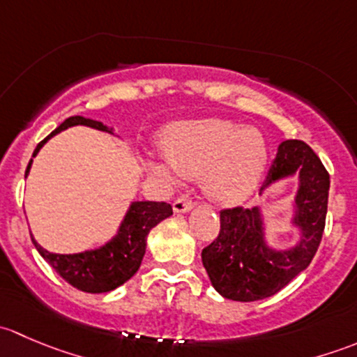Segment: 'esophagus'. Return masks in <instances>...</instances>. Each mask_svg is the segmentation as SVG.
I'll list each match as a JSON object with an SVG mask.
<instances>
[{
	"mask_svg": "<svg viewBox=\"0 0 357 357\" xmlns=\"http://www.w3.org/2000/svg\"><path fill=\"white\" fill-rule=\"evenodd\" d=\"M172 208H174L176 214H183V212H188L193 208V202L188 199V197H179V199L174 200L172 204Z\"/></svg>",
	"mask_w": 357,
	"mask_h": 357,
	"instance_id": "34e87169",
	"label": "esophagus"
}]
</instances>
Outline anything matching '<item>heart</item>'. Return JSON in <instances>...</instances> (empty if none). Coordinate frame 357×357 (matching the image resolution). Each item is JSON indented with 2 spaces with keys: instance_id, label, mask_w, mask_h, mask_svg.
Returning a JSON list of instances; mask_svg holds the SVG:
<instances>
[{
  "instance_id": "heart-1",
  "label": "heart",
  "mask_w": 357,
  "mask_h": 357,
  "mask_svg": "<svg viewBox=\"0 0 357 357\" xmlns=\"http://www.w3.org/2000/svg\"><path fill=\"white\" fill-rule=\"evenodd\" d=\"M158 146L164 160H146L153 176H200L205 195L222 205L247 200L261 183L269 158L268 142L257 128L222 117L172 122L160 132Z\"/></svg>"
}]
</instances>
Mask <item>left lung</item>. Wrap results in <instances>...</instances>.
<instances>
[{"label":"left lung","mask_w":357,"mask_h":357,"mask_svg":"<svg viewBox=\"0 0 357 357\" xmlns=\"http://www.w3.org/2000/svg\"><path fill=\"white\" fill-rule=\"evenodd\" d=\"M294 174H298V190L291 225L301 233L294 247L278 250L268 245L259 207L221 211L219 235L202 250V262L222 297L238 302L271 297L311 264L325 231L330 190L328 171L311 146L301 139L283 142L261 195L273 183Z\"/></svg>","instance_id":"8db88e82"}]
</instances>
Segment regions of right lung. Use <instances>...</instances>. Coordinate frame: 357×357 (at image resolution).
Listing matches in <instances>:
<instances>
[{
  "label": "right lung",
  "mask_w": 357,
  "mask_h": 357,
  "mask_svg": "<svg viewBox=\"0 0 357 357\" xmlns=\"http://www.w3.org/2000/svg\"><path fill=\"white\" fill-rule=\"evenodd\" d=\"M79 124L107 131L112 135V129L103 126L102 122L74 115V117H68L67 121H63L52 135L46 136L36 146L32 157L38 155L39 150L52 136ZM31 165L32 158L25 169V176L31 171ZM171 214L172 207L165 202H132L128 214L124 215V221L119 226L117 235L103 247L81 252V254H53V252L45 250L39 245L32 235L31 238L39 254L43 255V259L67 283H70L77 290L88 291V294H103V291L115 290L135 276V273L142 266L143 255H145L146 236H149L150 229Z\"/></svg>",
  "instance_id": "1"
}]
</instances>
